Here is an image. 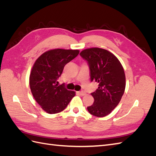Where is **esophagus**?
<instances>
[{"mask_svg":"<svg viewBox=\"0 0 156 156\" xmlns=\"http://www.w3.org/2000/svg\"><path fill=\"white\" fill-rule=\"evenodd\" d=\"M77 93L81 96H84L86 94L85 92H84V91H79V92H77Z\"/></svg>","mask_w":156,"mask_h":156,"instance_id":"1","label":"esophagus"}]
</instances>
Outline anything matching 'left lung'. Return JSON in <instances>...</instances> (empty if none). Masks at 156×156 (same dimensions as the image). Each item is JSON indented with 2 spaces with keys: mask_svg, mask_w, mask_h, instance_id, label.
Instances as JSON below:
<instances>
[{
  "mask_svg": "<svg viewBox=\"0 0 156 156\" xmlns=\"http://www.w3.org/2000/svg\"><path fill=\"white\" fill-rule=\"evenodd\" d=\"M80 56L88 65L90 81L99 83L98 88L91 93L94 101L87 107L88 111L95 116H105L118 105L124 93V68L114 55L103 49H84Z\"/></svg>",
  "mask_w": 156,
  "mask_h": 156,
  "instance_id": "left-lung-1",
  "label": "left lung"
}]
</instances>
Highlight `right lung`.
Segmentation results:
<instances>
[{"label": "right lung", "mask_w": 156, "mask_h": 156, "mask_svg": "<svg viewBox=\"0 0 156 156\" xmlns=\"http://www.w3.org/2000/svg\"><path fill=\"white\" fill-rule=\"evenodd\" d=\"M79 50L56 49L42 54L36 60L30 75V87L35 100L49 114L64 110L75 96L64 84L58 85L57 80L66 64L79 55Z\"/></svg>", "instance_id": "obj_1"}]
</instances>
